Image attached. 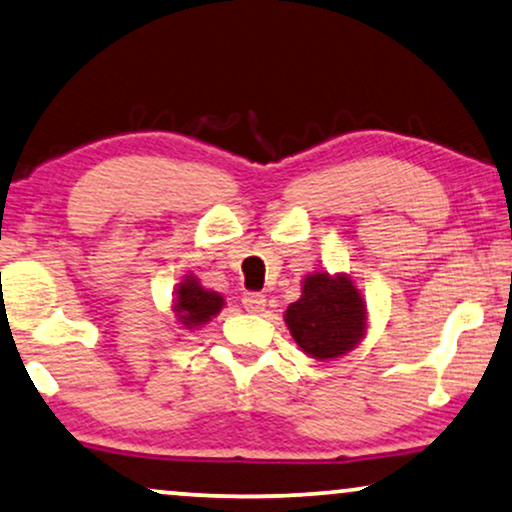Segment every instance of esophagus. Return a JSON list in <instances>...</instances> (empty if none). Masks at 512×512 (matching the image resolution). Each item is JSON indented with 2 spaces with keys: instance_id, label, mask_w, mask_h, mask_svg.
Here are the masks:
<instances>
[{
  "instance_id": "34e87169",
  "label": "esophagus",
  "mask_w": 512,
  "mask_h": 512,
  "mask_svg": "<svg viewBox=\"0 0 512 512\" xmlns=\"http://www.w3.org/2000/svg\"><path fill=\"white\" fill-rule=\"evenodd\" d=\"M266 306V299L264 294H257V292H248L246 297H243V308H246L248 313H262Z\"/></svg>"
}]
</instances>
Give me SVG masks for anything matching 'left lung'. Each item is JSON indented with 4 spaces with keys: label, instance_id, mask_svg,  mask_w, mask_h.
<instances>
[{
    "label": "left lung",
    "instance_id": "obj_1",
    "mask_svg": "<svg viewBox=\"0 0 512 512\" xmlns=\"http://www.w3.org/2000/svg\"><path fill=\"white\" fill-rule=\"evenodd\" d=\"M283 318L294 343L320 362L348 355L369 329L366 301L348 273H308Z\"/></svg>",
    "mask_w": 512,
    "mask_h": 512
}]
</instances>
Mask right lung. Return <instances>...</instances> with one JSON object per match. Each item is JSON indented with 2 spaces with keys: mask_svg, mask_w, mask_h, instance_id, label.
I'll return each instance as SVG.
<instances>
[{
  "mask_svg": "<svg viewBox=\"0 0 512 512\" xmlns=\"http://www.w3.org/2000/svg\"><path fill=\"white\" fill-rule=\"evenodd\" d=\"M222 308H225V297L201 285L194 273H187L181 283L176 285L171 311H174V318L183 329L194 331L204 327Z\"/></svg>",
  "mask_w": 512,
  "mask_h": 512,
  "instance_id": "right-lung-1",
  "label": "right lung"
}]
</instances>
